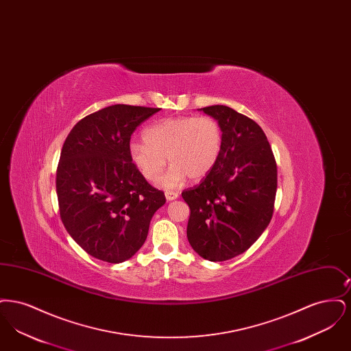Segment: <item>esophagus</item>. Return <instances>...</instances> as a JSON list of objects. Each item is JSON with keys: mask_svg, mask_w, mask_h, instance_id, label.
I'll use <instances>...</instances> for the list:
<instances>
[{"mask_svg": "<svg viewBox=\"0 0 351 351\" xmlns=\"http://www.w3.org/2000/svg\"><path fill=\"white\" fill-rule=\"evenodd\" d=\"M165 195H166L167 201L176 200V199L179 197V193H178V192H173V191H167Z\"/></svg>", "mask_w": 351, "mask_h": 351, "instance_id": "obj_1", "label": "esophagus"}]
</instances>
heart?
Here are the masks:
<instances>
[{
  "mask_svg": "<svg viewBox=\"0 0 351 351\" xmlns=\"http://www.w3.org/2000/svg\"><path fill=\"white\" fill-rule=\"evenodd\" d=\"M145 141H132L130 160L142 176L154 182L163 168L172 165L158 180L162 188H176L186 178L204 179L216 167L223 145L217 121L208 117H171L150 125L143 132Z\"/></svg>",
  "mask_w": 351,
  "mask_h": 351,
  "instance_id": "b5f03b06",
  "label": "heart"
}]
</instances>
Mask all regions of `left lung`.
I'll return each mask as SVG.
<instances>
[{
  "mask_svg": "<svg viewBox=\"0 0 351 351\" xmlns=\"http://www.w3.org/2000/svg\"><path fill=\"white\" fill-rule=\"evenodd\" d=\"M223 134L219 160L206 178L182 196L191 209L186 237L201 258L222 262L245 252L272 217L278 171L261 126L232 108L200 109Z\"/></svg>",
  "mask_w": 351,
  "mask_h": 351,
  "instance_id": "8db88e82",
  "label": "left lung"
}]
</instances>
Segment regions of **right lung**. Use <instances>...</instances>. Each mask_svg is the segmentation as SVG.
<instances>
[{"instance_id": "1", "label": "right lung", "mask_w": 351, "mask_h": 351, "mask_svg": "<svg viewBox=\"0 0 351 351\" xmlns=\"http://www.w3.org/2000/svg\"><path fill=\"white\" fill-rule=\"evenodd\" d=\"M159 110L123 104L104 108L79 121L63 145L56 171L60 217L73 241L104 262L130 259L166 202L129 156L134 130Z\"/></svg>"}]
</instances>
